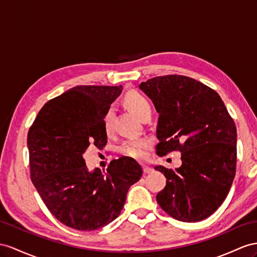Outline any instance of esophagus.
Listing matches in <instances>:
<instances>
[{
	"label": "esophagus",
	"instance_id": "obj_1",
	"mask_svg": "<svg viewBox=\"0 0 257 257\" xmlns=\"http://www.w3.org/2000/svg\"><path fill=\"white\" fill-rule=\"evenodd\" d=\"M142 168H143V173H144V174H151V173L153 172L152 167H150V166L146 165V164H143V165H142Z\"/></svg>",
	"mask_w": 257,
	"mask_h": 257
}]
</instances>
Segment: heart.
Returning <instances> with one entry per match:
<instances>
[{"label": "heart", "mask_w": 257, "mask_h": 257, "mask_svg": "<svg viewBox=\"0 0 257 257\" xmlns=\"http://www.w3.org/2000/svg\"><path fill=\"white\" fill-rule=\"evenodd\" d=\"M124 103H126L127 107L135 113L138 117L140 118L151 110V105L146 96H143L141 93L137 91H131L124 97ZM113 117L114 111L113 108H109L106 114L104 116V127L105 130L109 133L111 130V124H113ZM151 142L148 139H131L123 141L118 151L123 156L131 157V159L141 160L144 159L147 155V150L149 149Z\"/></svg>", "instance_id": "1"}]
</instances>
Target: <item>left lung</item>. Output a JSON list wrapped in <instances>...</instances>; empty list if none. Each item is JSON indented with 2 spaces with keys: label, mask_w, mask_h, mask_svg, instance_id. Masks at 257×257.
Here are the masks:
<instances>
[{
  "label": "left lung",
  "mask_w": 257,
  "mask_h": 257,
  "mask_svg": "<svg viewBox=\"0 0 257 257\" xmlns=\"http://www.w3.org/2000/svg\"><path fill=\"white\" fill-rule=\"evenodd\" d=\"M139 88L160 113L156 154L181 152V166L155 169L166 177L156 195L173 218L196 222L207 218L228 195L236 169V128L218 93L195 79L166 75Z\"/></svg>",
  "instance_id": "left-lung-1"
}]
</instances>
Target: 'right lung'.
Instances as JSON below:
<instances>
[{"label": "right lung", "instance_id": "obj_1", "mask_svg": "<svg viewBox=\"0 0 257 257\" xmlns=\"http://www.w3.org/2000/svg\"><path fill=\"white\" fill-rule=\"evenodd\" d=\"M121 91V85H77L45 103L29 128L31 181L51 214L72 229L108 225L142 176L131 157L113 160L106 173H90L83 159L90 146H106L104 116Z\"/></svg>", "mask_w": 257, "mask_h": 257}]
</instances>
